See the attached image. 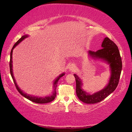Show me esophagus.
Masks as SVG:
<instances>
[{"label": "esophagus", "instance_id": "1", "mask_svg": "<svg viewBox=\"0 0 132 132\" xmlns=\"http://www.w3.org/2000/svg\"><path fill=\"white\" fill-rule=\"evenodd\" d=\"M76 68V66L75 65V64H73L71 65L69 67V69L71 71H73L75 70Z\"/></svg>", "mask_w": 132, "mask_h": 132}]
</instances>
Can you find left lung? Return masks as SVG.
<instances>
[{
  "label": "left lung",
  "instance_id": "left-lung-1",
  "mask_svg": "<svg viewBox=\"0 0 132 132\" xmlns=\"http://www.w3.org/2000/svg\"><path fill=\"white\" fill-rule=\"evenodd\" d=\"M102 48L94 52L89 51V55L95 59H100L110 65L111 76L108 85L101 90L92 95L82 89V82L77 75L74 74L76 81V94L80 101L86 104H96L102 101L115 90L119 82L122 70V61L117 46L105 37L101 45Z\"/></svg>",
  "mask_w": 132,
  "mask_h": 132
}]
</instances>
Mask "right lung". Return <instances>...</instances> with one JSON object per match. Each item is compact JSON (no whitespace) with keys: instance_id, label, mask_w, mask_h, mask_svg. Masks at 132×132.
<instances>
[{"instance_id":"1","label":"right lung","mask_w":132,"mask_h":132,"mask_svg":"<svg viewBox=\"0 0 132 132\" xmlns=\"http://www.w3.org/2000/svg\"><path fill=\"white\" fill-rule=\"evenodd\" d=\"M28 37L27 35H24L22 36L20 38V39L18 40V41L16 42V43H15V45L13 46L12 49H11V55H10V62H9V67H10V72H11V75L12 76V78L13 79V81L14 82V84L15 85V87L17 89V90L19 92V93H20L21 95H22L25 98L28 99V100L32 101V102H35V103H37V104H46V103H48L50 102H52V101H53L56 97V87L57 86V83H58L59 79H60L61 77H62L63 76H64L65 73H62L61 74H60V76L57 77V79L55 80L54 83H53V87H54V91H53V93L52 95L49 96H45V97H37V96H33L31 95H29L26 94V93H24L22 90H21L20 88H19L18 85L15 81V80L14 79V75H13V71H12V52H13V49L15 48V47L16 46V45H18L19 43H20L21 42H22L24 39H26Z\"/></svg>"}]
</instances>
